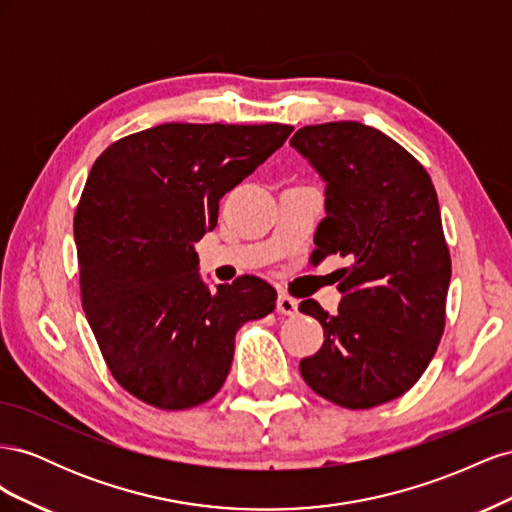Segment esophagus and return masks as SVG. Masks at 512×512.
I'll use <instances>...</instances> for the list:
<instances>
[{
    "label": "esophagus",
    "instance_id": "esophagus-1",
    "mask_svg": "<svg viewBox=\"0 0 512 512\" xmlns=\"http://www.w3.org/2000/svg\"><path fill=\"white\" fill-rule=\"evenodd\" d=\"M277 312L284 316H294L299 312V301L288 297V294H280V299H277Z\"/></svg>",
    "mask_w": 512,
    "mask_h": 512
}]
</instances>
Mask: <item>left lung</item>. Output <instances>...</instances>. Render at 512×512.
Segmentation results:
<instances>
[{"mask_svg":"<svg viewBox=\"0 0 512 512\" xmlns=\"http://www.w3.org/2000/svg\"><path fill=\"white\" fill-rule=\"evenodd\" d=\"M290 145L327 183L316 260H350L337 314L314 299L299 305L324 329L301 376L342 408L386 404L423 376L444 333L451 254L436 188L404 147L359 121L305 126Z\"/></svg>","mask_w":512,"mask_h":512,"instance_id":"left-lung-1","label":"left lung"}]
</instances>
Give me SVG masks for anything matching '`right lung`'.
<instances>
[{
  "instance_id": "add662e5",
  "label": "right lung",
  "mask_w": 512,
  "mask_h": 512,
  "mask_svg": "<svg viewBox=\"0 0 512 512\" xmlns=\"http://www.w3.org/2000/svg\"><path fill=\"white\" fill-rule=\"evenodd\" d=\"M290 132L162 123L91 166L74 213L83 309L113 378L145 404H205L228 376L237 331L275 309V288L256 275L209 290L194 243L218 224L220 198Z\"/></svg>"
}]
</instances>
